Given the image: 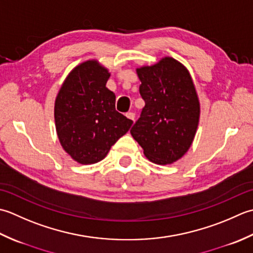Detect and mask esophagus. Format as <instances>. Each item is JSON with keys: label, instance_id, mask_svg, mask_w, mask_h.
Segmentation results:
<instances>
[{"label": "esophagus", "instance_id": "obj_1", "mask_svg": "<svg viewBox=\"0 0 253 253\" xmlns=\"http://www.w3.org/2000/svg\"><path fill=\"white\" fill-rule=\"evenodd\" d=\"M126 116L127 119H130V120L134 121V119H135V113H134V112H126Z\"/></svg>", "mask_w": 253, "mask_h": 253}]
</instances>
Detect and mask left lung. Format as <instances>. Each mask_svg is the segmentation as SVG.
<instances>
[{"label":"left lung","mask_w":253,"mask_h":253,"mask_svg":"<svg viewBox=\"0 0 253 253\" xmlns=\"http://www.w3.org/2000/svg\"><path fill=\"white\" fill-rule=\"evenodd\" d=\"M145 101L131 134L149 161L177 162L191 146L200 118V102L188 70L172 58L136 69Z\"/></svg>","instance_id":"8db88e82"}]
</instances>
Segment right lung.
Returning a JSON list of instances; mask_svg holds the SVG:
<instances>
[{"mask_svg": "<svg viewBox=\"0 0 253 253\" xmlns=\"http://www.w3.org/2000/svg\"><path fill=\"white\" fill-rule=\"evenodd\" d=\"M110 73L97 61L71 72L56 96L55 128L62 147L75 162L104 159L133 121L116 110V95L106 87Z\"/></svg>", "mask_w": 253, "mask_h": 253, "instance_id": "1", "label": "right lung"}]
</instances>
